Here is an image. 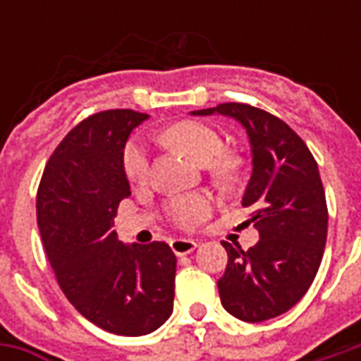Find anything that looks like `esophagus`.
Wrapping results in <instances>:
<instances>
[{
  "mask_svg": "<svg viewBox=\"0 0 361 361\" xmlns=\"http://www.w3.org/2000/svg\"><path fill=\"white\" fill-rule=\"evenodd\" d=\"M197 242L195 240H188V238H178L172 242V251L181 257V255H189L191 251H195Z\"/></svg>",
  "mask_w": 361,
  "mask_h": 361,
  "instance_id": "34e87169",
  "label": "esophagus"
}]
</instances>
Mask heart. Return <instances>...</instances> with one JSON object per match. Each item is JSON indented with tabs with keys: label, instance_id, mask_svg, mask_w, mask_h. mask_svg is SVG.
<instances>
[{
	"label": "heart",
	"instance_id": "b5f03b06",
	"mask_svg": "<svg viewBox=\"0 0 361 361\" xmlns=\"http://www.w3.org/2000/svg\"><path fill=\"white\" fill-rule=\"evenodd\" d=\"M158 139L185 152L199 166H211L212 173L219 181H228L234 176L235 162L232 158L220 157L224 152V141L211 127L193 121H180L164 129L158 135ZM149 168V149L145 142L135 139L127 145L123 152L126 176L135 183H139L147 180ZM209 212H211V201L204 195L178 197L168 207L170 219L181 228H195L199 222L207 219Z\"/></svg>",
	"mask_w": 361,
	"mask_h": 361
}]
</instances>
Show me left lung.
<instances>
[{
    "label": "left lung",
    "instance_id": "1",
    "mask_svg": "<svg viewBox=\"0 0 361 361\" xmlns=\"http://www.w3.org/2000/svg\"><path fill=\"white\" fill-rule=\"evenodd\" d=\"M235 119L247 135L251 176L242 197L259 242L247 251L222 242L226 271L219 280L220 302L234 317L259 323L292 310L323 259L326 201L315 158L290 127L250 104L228 102L189 111Z\"/></svg>",
    "mask_w": 361,
    "mask_h": 361
}]
</instances>
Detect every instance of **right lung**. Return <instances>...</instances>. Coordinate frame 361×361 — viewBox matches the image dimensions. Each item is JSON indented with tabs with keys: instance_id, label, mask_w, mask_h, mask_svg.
Segmentation results:
<instances>
[{
	"instance_id": "right-lung-1",
	"label": "right lung",
	"mask_w": 361,
	"mask_h": 361,
	"mask_svg": "<svg viewBox=\"0 0 361 361\" xmlns=\"http://www.w3.org/2000/svg\"><path fill=\"white\" fill-rule=\"evenodd\" d=\"M147 114L108 110L73 127L44 168L38 228L59 286L75 310L104 331L142 336L173 310L176 255L164 242L123 243L114 230L131 195L123 149Z\"/></svg>"
}]
</instances>
